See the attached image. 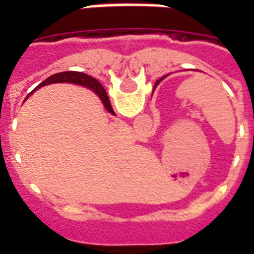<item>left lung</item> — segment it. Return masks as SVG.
I'll return each instance as SVG.
<instances>
[{
	"label": "left lung",
	"instance_id": "obj_1",
	"mask_svg": "<svg viewBox=\"0 0 254 254\" xmlns=\"http://www.w3.org/2000/svg\"><path fill=\"white\" fill-rule=\"evenodd\" d=\"M160 80H161V78H160ZM160 80H159V81H160ZM159 81H158V82H159ZM158 82H156V84H158ZM156 84H155V85H156Z\"/></svg>",
	"mask_w": 254,
	"mask_h": 254
}]
</instances>
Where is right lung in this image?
<instances>
[{
	"instance_id": "add662e5",
	"label": "right lung",
	"mask_w": 254,
	"mask_h": 254,
	"mask_svg": "<svg viewBox=\"0 0 254 254\" xmlns=\"http://www.w3.org/2000/svg\"><path fill=\"white\" fill-rule=\"evenodd\" d=\"M56 82H71V84H77V85H82V86H86L89 89L94 91L96 95L99 96L100 100L104 104L105 109H107L109 113L114 114L113 108H112L111 102H109V98H108L107 93H105L104 87L102 86L96 78L91 77V76L86 75V73L82 72H76V71H66V72H60V73H55V75L49 76L48 78H46L42 84L38 85V89L44 85H49V84H56ZM31 94V93H30ZM29 94V95H30Z\"/></svg>"
}]
</instances>
